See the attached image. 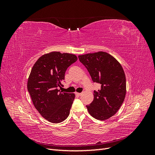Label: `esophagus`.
Instances as JSON below:
<instances>
[{
  "label": "esophagus",
  "mask_w": 155,
  "mask_h": 155,
  "mask_svg": "<svg viewBox=\"0 0 155 155\" xmlns=\"http://www.w3.org/2000/svg\"><path fill=\"white\" fill-rule=\"evenodd\" d=\"M75 94H76V95H77V96H81V94H82V93H78V92H76V93H75Z\"/></svg>",
  "instance_id": "obj_1"
}]
</instances>
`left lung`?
Here are the masks:
<instances>
[{
	"mask_svg": "<svg viewBox=\"0 0 155 155\" xmlns=\"http://www.w3.org/2000/svg\"><path fill=\"white\" fill-rule=\"evenodd\" d=\"M86 67L94 83L101 87L94 91V100L87 105L93 118L99 120L109 119L119 110L126 94V79L120 63L104 51L78 56Z\"/></svg>",
	"mask_w": 155,
	"mask_h": 155,
	"instance_id": "8db88e82",
	"label": "left lung"
}]
</instances>
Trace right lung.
<instances>
[{
  "label": "right lung",
  "instance_id": "add662e5",
  "mask_svg": "<svg viewBox=\"0 0 155 155\" xmlns=\"http://www.w3.org/2000/svg\"><path fill=\"white\" fill-rule=\"evenodd\" d=\"M77 59L74 54L52 51L42 55L32 67L28 91L35 109L51 123L62 122L70 114L75 94L61 92L58 87L63 86L65 72Z\"/></svg>",
  "mask_w": 155,
  "mask_h": 155
}]
</instances>
